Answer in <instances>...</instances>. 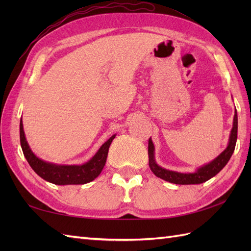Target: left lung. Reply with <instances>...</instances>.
Instances as JSON below:
<instances>
[{"label": "left lung", "mask_w": 251, "mask_h": 251, "mask_svg": "<svg viewBox=\"0 0 251 251\" xmlns=\"http://www.w3.org/2000/svg\"><path fill=\"white\" fill-rule=\"evenodd\" d=\"M237 140V112L235 110V114H234L233 119V127L230 134V139H228V145L226 149L223 151L220 155H218L214 161L208 163L204 166L200 167L195 173L192 174H183L178 172H173V170L165 169L161 166H158L154 158V145L151 140L149 139V166H150L152 173L156 176V177L161 178L168 182H172L175 184H200L202 182H206L207 180L211 179L212 177L221 172V169L226 166L227 162L230 161L232 154L235 149Z\"/></svg>", "instance_id": "1"}]
</instances>
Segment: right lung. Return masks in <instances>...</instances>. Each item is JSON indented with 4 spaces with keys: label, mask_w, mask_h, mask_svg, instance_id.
<instances>
[{
    "label": "right lung",
    "mask_w": 251,
    "mask_h": 251,
    "mask_svg": "<svg viewBox=\"0 0 251 251\" xmlns=\"http://www.w3.org/2000/svg\"><path fill=\"white\" fill-rule=\"evenodd\" d=\"M114 138L115 135L110 137L87 163L83 165H56L43 161L31 151L25 136L23 120L20 121V145L26 161L41 178L58 185L85 184L97 178L104 167L109 148Z\"/></svg>",
    "instance_id": "obj_1"
}]
</instances>
